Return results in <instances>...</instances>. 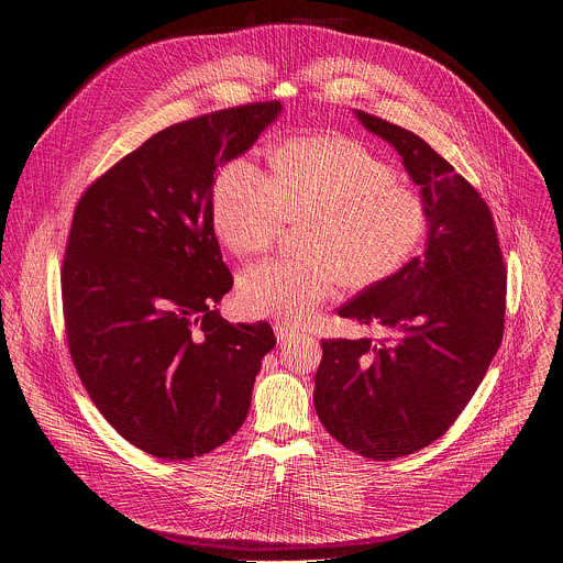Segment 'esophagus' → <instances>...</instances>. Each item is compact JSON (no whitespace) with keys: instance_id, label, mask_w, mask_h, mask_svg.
Instances as JSON below:
<instances>
[{"instance_id":"34e87169","label":"esophagus","mask_w":563,"mask_h":563,"mask_svg":"<svg viewBox=\"0 0 563 563\" xmlns=\"http://www.w3.org/2000/svg\"><path fill=\"white\" fill-rule=\"evenodd\" d=\"M274 332H276V339H278L280 345H285L287 341H291L294 336L300 334L296 328H291V325H287V323H276V325H274Z\"/></svg>"}]
</instances>
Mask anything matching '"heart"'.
I'll return each mask as SVG.
<instances>
[{
	"mask_svg": "<svg viewBox=\"0 0 563 563\" xmlns=\"http://www.w3.org/2000/svg\"><path fill=\"white\" fill-rule=\"evenodd\" d=\"M211 220L235 256L269 250L285 222L302 231V261H267L238 280L240 309L305 323L336 289L369 287L421 247L428 211L419 194L396 185V169L347 137H298L272 155V178L252 159L227 163L213 185Z\"/></svg>",
	"mask_w": 563,
	"mask_h": 563,
	"instance_id": "1",
	"label": "heart"
}]
</instances>
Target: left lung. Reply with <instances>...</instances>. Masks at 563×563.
<instances>
[{
    "label": "left lung",
    "instance_id": "1",
    "mask_svg": "<svg viewBox=\"0 0 563 563\" xmlns=\"http://www.w3.org/2000/svg\"><path fill=\"white\" fill-rule=\"evenodd\" d=\"M354 115L400 155L428 231L421 256L339 309L391 336L323 341L313 406L347 450L391 461L443 437L484 380L504 339L506 267L488 205L448 159L404 126Z\"/></svg>",
    "mask_w": 563,
    "mask_h": 563
}]
</instances>
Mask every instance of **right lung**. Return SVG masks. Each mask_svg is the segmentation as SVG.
I'll use <instances>...</instances> for the list:
<instances>
[{
	"label": "right lung",
	"mask_w": 563,
	"mask_h": 563,
	"mask_svg": "<svg viewBox=\"0 0 563 563\" xmlns=\"http://www.w3.org/2000/svg\"><path fill=\"white\" fill-rule=\"evenodd\" d=\"M283 111L261 102L151 135L79 198L62 267L66 339L102 417L167 461L202 456L245 423L276 336L229 323L233 278L211 220L218 169Z\"/></svg>",
	"instance_id": "obj_1"
}]
</instances>
